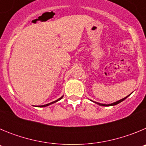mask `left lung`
<instances>
[{
    "instance_id": "obj_1",
    "label": "left lung",
    "mask_w": 146,
    "mask_h": 146,
    "mask_svg": "<svg viewBox=\"0 0 146 146\" xmlns=\"http://www.w3.org/2000/svg\"><path fill=\"white\" fill-rule=\"evenodd\" d=\"M130 95V94H129ZM129 96H126V97H125V98H123V99H121V100H119V101H117V102H114V103H112V104H100V103H98V102H95V103H96V104H99V105H101V106H113V105H115V104H119L120 102H121L122 101H123V100H124V99H126V98L128 97Z\"/></svg>"
}]
</instances>
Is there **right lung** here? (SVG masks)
<instances>
[{"label": "right lung", "mask_w": 146, "mask_h": 146, "mask_svg": "<svg viewBox=\"0 0 146 146\" xmlns=\"http://www.w3.org/2000/svg\"><path fill=\"white\" fill-rule=\"evenodd\" d=\"M62 98H63V96H61V97H60V99H57V100H55V101L52 102H51V103H49V104H44V105H41V106H38V107H42V108H44V107H47V106H48V105H50V104H53V103H55V102H56L59 101V100H60V99H61Z\"/></svg>", "instance_id": "add662e5"}]
</instances>
